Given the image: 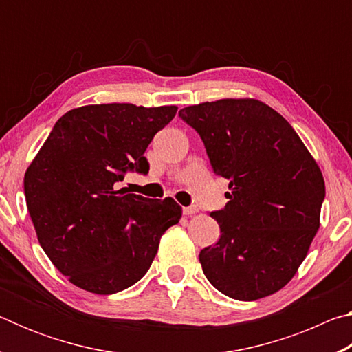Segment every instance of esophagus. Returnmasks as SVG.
Masks as SVG:
<instances>
[{
    "mask_svg": "<svg viewBox=\"0 0 352 352\" xmlns=\"http://www.w3.org/2000/svg\"><path fill=\"white\" fill-rule=\"evenodd\" d=\"M199 212V208L197 206H186L183 208V214L184 216H194V214Z\"/></svg>",
    "mask_w": 352,
    "mask_h": 352,
    "instance_id": "obj_1",
    "label": "esophagus"
}]
</instances>
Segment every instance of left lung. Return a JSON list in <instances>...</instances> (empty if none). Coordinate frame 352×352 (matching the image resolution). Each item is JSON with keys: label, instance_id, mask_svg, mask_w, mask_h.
<instances>
[{"label": "left lung", "instance_id": "obj_1", "mask_svg": "<svg viewBox=\"0 0 352 352\" xmlns=\"http://www.w3.org/2000/svg\"><path fill=\"white\" fill-rule=\"evenodd\" d=\"M178 115L204 141L214 172L230 180L228 204L211 212L220 239L200 252L223 295L254 301L283 289L320 228L324 180L290 124L258 99H219Z\"/></svg>", "mask_w": 352, "mask_h": 352}]
</instances>
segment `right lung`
Here are the masks:
<instances>
[{
  "label": "right lung",
  "mask_w": 352,
  "mask_h": 352,
  "mask_svg": "<svg viewBox=\"0 0 352 352\" xmlns=\"http://www.w3.org/2000/svg\"><path fill=\"white\" fill-rule=\"evenodd\" d=\"M175 113V105L116 102L73 109L29 164L25 195L37 239L77 287L111 295L138 283L180 220L174 199L119 189L127 172L147 174L146 148Z\"/></svg>",
  "instance_id": "right-lung-1"
}]
</instances>
